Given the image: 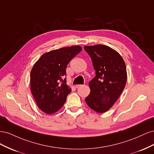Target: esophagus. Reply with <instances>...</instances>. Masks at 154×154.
I'll use <instances>...</instances> for the list:
<instances>
[{
	"mask_svg": "<svg viewBox=\"0 0 154 154\" xmlns=\"http://www.w3.org/2000/svg\"><path fill=\"white\" fill-rule=\"evenodd\" d=\"M82 86H83L82 85H80V84H79V85H76V88H79V87H82Z\"/></svg>",
	"mask_w": 154,
	"mask_h": 154,
	"instance_id": "1",
	"label": "esophagus"
}]
</instances>
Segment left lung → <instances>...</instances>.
Here are the masks:
<instances>
[{
  "label": "left lung",
  "instance_id": "obj_1",
  "mask_svg": "<svg viewBox=\"0 0 154 154\" xmlns=\"http://www.w3.org/2000/svg\"><path fill=\"white\" fill-rule=\"evenodd\" d=\"M84 49L96 71V76L88 83L91 92L85 101L93 110L103 113L113 106L124 89L126 65L122 56L106 45H85Z\"/></svg>",
  "mask_w": 154,
  "mask_h": 154
}]
</instances>
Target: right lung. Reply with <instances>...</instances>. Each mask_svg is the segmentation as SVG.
Listing matches in <instances>:
<instances>
[{"mask_svg": "<svg viewBox=\"0 0 154 154\" xmlns=\"http://www.w3.org/2000/svg\"><path fill=\"white\" fill-rule=\"evenodd\" d=\"M79 45L62 48L44 53L31 71V91L39 109L48 114L62 108L71 88L67 85L66 67L82 51Z\"/></svg>", "mask_w": 154, "mask_h": 154, "instance_id": "right-lung-1", "label": "right lung"}]
</instances>
